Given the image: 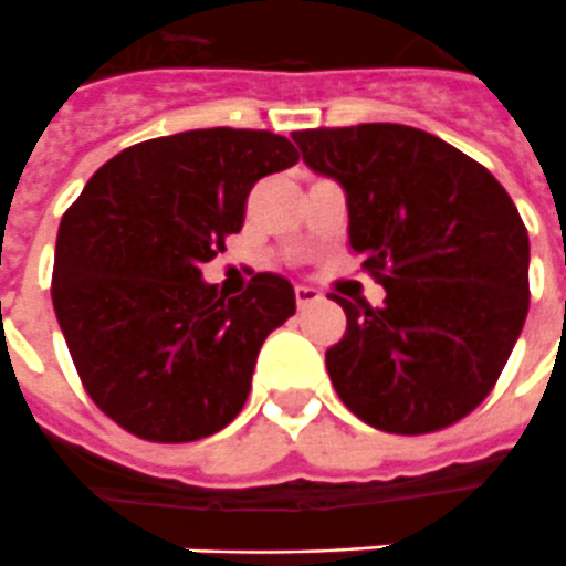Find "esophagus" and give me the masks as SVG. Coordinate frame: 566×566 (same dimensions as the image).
<instances>
[{
  "instance_id": "obj_1",
  "label": "esophagus",
  "mask_w": 566,
  "mask_h": 566,
  "mask_svg": "<svg viewBox=\"0 0 566 566\" xmlns=\"http://www.w3.org/2000/svg\"><path fill=\"white\" fill-rule=\"evenodd\" d=\"M321 300H324L321 291L308 287V284H296V305H300V308H308V305L321 303Z\"/></svg>"
}]
</instances>
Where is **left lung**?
<instances>
[{"instance_id":"left-lung-1","label":"left lung","mask_w":566,"mask_h":566,"mask_svg":"<svg viewBox=\"0 0 566 566\" xmlns=\"http://www.w3.org/2000/svg\"><path fill=\"white\" fill-rule=\"evenodd\" d=\"M336 179L350 249L387 291L347 315L326 371L359 420L392 434L453 426L495 387L528 315V230L483 165L396 123L294 132Z\"/></svg>"}]
</instances>
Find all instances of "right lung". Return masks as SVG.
I'll use <instances>...</instances> for the list:
<instances>
[{"mask_svg":"<svg viewBox=\"0 0 566 566\" xmlns=\"http://www.w3.org/2000/svg\"><path fill=\"white\" fill-rule=\"evenodd\" d=\"M296 158L272 132L155 137L113 155L62 216L56 321L86 392L125 432L200 441L242 411L263 338L296 312L294 284L258 272L224 300L200 266L242 228L254 182Z\"/></svg>","mask_w":566,"mask_h":566,"instance_id":"obj_1","label":"right lung"}]
</instances>
